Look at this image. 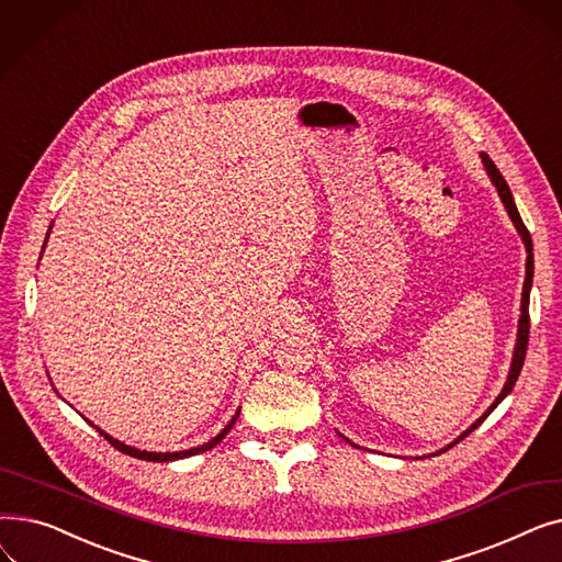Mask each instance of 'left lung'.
Listing matches in <instances>:
<instances>
[{"label": "left lung", "instance_id": "1", "mask_svg": "<svg viewBox=\"0 0 562 562\" xmlns=\"http://www.w3.org/2000/svg\"><path fill=\"white\" fill-rule=\"evenodd\" d=\"M481 161H483V168H485V172H487V177L492 180V184L496 187V191H498V198H501V202H504V206H506V212H508V216H510V221H513V225H515V229L519 232V236H521V241H524V248H526V278H524V289H521V314H519V323H517V341H515V350H513V362H510V371H508V378H506V385H504V390H501V394L494 398V403L483 412V415L471 424L456 441H451L449 447H445L441 451H449L453 445H458V441L462 439V437H467L471 430L474 428H479L487 417H490V412L504 401L510 392H513V387H515V382H517V378H519V371H521V367H524V358H526V346H528V328H530V318H528V301H530V286H533V241H530V234H528V229H526V225H524V221H521V216H519V212H517V204H515V198H513V193H510V187H508V182L504 180V175L498 172V168L494 166V161L485 155V153H481ZM339 437L341 439H346L350 447H358V445H352V441L348 439V437H344L341 432H339ZM360 449V447H358ZM441 451H437V453H441ZM435 456V453H432Z\"/></svg>", "mask_w": 562, "mask_h": 562}]
</instances>
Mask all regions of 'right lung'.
Here are the masks:
<instances>
[{
	"label": "right lung",
	"instance_id": "right-lung-1",
	"mask_svg": "<svg viewBox=\"0 0 562 562\" xmlns=\"http://www.w3.org/2000/svg\"><path fill=\"white\" fill-rule=\"evenodd\" d=\"M49 229H52V225H49ZM47 236H49V232H47ZM47 236H45V244H47ZM45 248V246H43ZM239 412L241 409H236L234 412V417L227 422V426L216 435V437H212L210 441H204L202 447H193V449H187V451H175V453H157V451H140V449H134V447H130V445H123L121 439H115V437H111L109 432H104L102 428H98L95 424H91L95 430H100V435H104V439H109L111 441V447H115L117 451H123V453H127V456H132V458H138V460H150V462H172V460H182V458H191V456H198V453H204V451H210V449H214L218 441L232 430V426L236 424V419H239Z\"/></svg>",
	"mask_w": 562,
	"mask_h": 562
}]
</instances>
